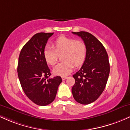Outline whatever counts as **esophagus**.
Listing matches in <instances>:
<instances>
[{
  "label": "esophagus",
  "instance_id": "esophagus-1",
  "mask_svg": "<svg viewBox=\"0 0 130 130\" xmlns=\"http://www.w3.org/2000/svg\"><path fill=\"white\" fill-rule=\"evenodd\" d=\"M67 77H68L67 76H62V80H65L67 78Z\"/></svg>",
  "mask_w": 130,
  "mask_h": 130
}]
</instances>
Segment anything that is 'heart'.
Masks as SVG:
<instances>
[{"instance_id":"1","label":"heart","mask_w":130,"mask_h":130,"mask_svg":"<svg viewBox=\"0 0 130 130\" xmlns=\"http://www.w3.org/2000/svg\"><path fill=\"white\" fill-rule=\"evenodd\" d=\"M53 47L46 46L43 51L44 60L47 64L54 65L57 62L59 54H62V62L58 63L53 68L56 75L66 76L72 71L74 64L76 67L83 65L87 56V48L82 40L73 38L60 37L53 43Z\"/></svg>"}]
</instances>
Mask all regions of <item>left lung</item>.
<instances>
[{"label":"left lung","instance_id":"8db88e82","mask_svg":"<svg viewBox=\"0 0 130 130\" xmlns=\"http://www.w3.org/2000/svg\"><path fill=\"white\" fill-rule=\"evenodd\" d=\"M86 43L87 56L83 66L73 75V96L77 103L88 104L98 99L104 90L110 71L106 51L100 41L87 32H72Z\"/></svg>","mask_w":130,"mask_h":130}]
</instances>
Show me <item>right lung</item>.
I'll return each instance as SVG.
<instances>
[{
    "label": "right lung",
    "instance_id": "add662e5",
    "mask_svg": "<svg viewBox=\"0 0 130 130\" xmlns=\"http://www.w3.org/2000/svg\"><path fill=\"white\" fill-rule=\"evenodd\" d=\"M54 33H38L26 43L19 54L18 75L22 90L28 98L39 106L51 103L56 98L60 76L51 75L43 56L49 38Z\"/></svg>",
    "mask_w": 130,
    "mask_h": 130
}]
</instances>
